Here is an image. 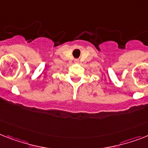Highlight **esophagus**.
<instances>
[{
    "instance_id": "obj_1",
    "label": "esophagus",
    "mask_w": 148,
    "mask_h": 148,
    "mask_svg": "<svg viewBox=\"0 0 148 148\" xmlns=\"http://www.w3.org/2000/svg\"><path fill=\"white\" fill-rule=\"evenodd\" d=\"M75 63H78V62H79V60H75Z\"/></svg>"
}]
</instances>
